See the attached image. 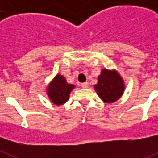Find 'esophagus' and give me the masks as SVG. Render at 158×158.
Listing matches in <instances>:
<instances>
[{"mask_svg":"<svg viewBox=\"0 0 158 158\" xmlns=\"http://www.w3.org/2000/svg\"><path fill=\"white\" fill-rule=\"evenodd\" d=\"M81 86L83 89H87L88 86H89V83H88V82H84V83L81 84Z\"/></svg>","mask_w":158,"mask_h":158,"instance_id":"34e87169","label":"esophagus"}]
</instances>
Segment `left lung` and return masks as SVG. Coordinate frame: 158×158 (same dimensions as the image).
<instances>
[{
  "instance_id": "obj_1",
  "label": "left lung",
  "mask_w": 158,
  "mask_h": 158,
  "mask_svg": "<svg viewBox=\"0 0 158 158\" xmlns=\"http://www.w3.org/2000/svg\"><path fill=\"white\" fill-rule=\"evenodd\" d=\"M100 98L105 103H113L120 98L124 91V83L115 70L102 69L98 83L94 85Z\"/></svg>"
}]
</instances>
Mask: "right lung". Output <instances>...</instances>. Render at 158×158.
Here are the masks:
<instances>
[{"label":"right lung","instance_id":"1","mask_svg":"<svg viewBox=\"0 0 158 158\" xmlns=\"http://www.w3.org/2000/svg\"><path fill=\"white\" fill-rule=\"evenodd\" d=\"M73 89V85L68 84L63 76L58 74L49 85L47 94L54 104L61 105L69 100V94Z\"/></svg>","mask_w":158,"mask_h":158}]
</instances>
